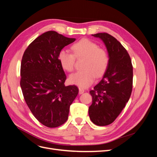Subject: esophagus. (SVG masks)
I'll use <instances>...</instances> for the list:
<instances>
[{"mask_svg": "<svg viewBox=\"0 0 157 157\" xmlns=\"http://www.w3.org/2000/svg\"><path fill=\"white\" fill-rule=\"evenodd\" d=\"M85 92V90L82 88H79V94H82Z\"/></svg>", "mask_w": 157, "mask_h": 157, "instance_id": "esophagus-1", "label": "esophagus"}]
</instances>
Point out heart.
Masks as SVG:
<instances>
[{"label":"heart","instance_id":"obj_1","mask_svg":"<svg viewBox=\"0 0 157 157\" xmlns=\"http://www.w3.org/2000/svg\"><path fill=\"white\" fill-rule=\"evenodd\" d=\"M71 49L73 54L64 50L58 54L59 62L65 71L71 72L74 70L75 58L84 59L82 67L83 70L70 76L71 83L86 88L93 83L96 77L99 78L105 73L109 64V56L107 52L99 48L96 42L82 39L74 43Z\"/></svg>","mask_w":157,"mask_h":157}]
</instances>
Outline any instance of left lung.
<instances>
[{"mask_svg":"<svg viewBox=\"0 0 157 157\" xmlns=\"http://www.w3.org/2000/svg\"><path fill=\"white\" fill-rule=\"evenodd\" d=\"M105 44L109 67L101 81L90 90L92 103L89 107L90 120L98 126H107L119 115L132 91L133 67L127 50L115 37L107 33L92 35Z\"/></svg>","mask_w":157,"mask_h":157,"instance_id":"1","label":"left lung"}]
</instances>
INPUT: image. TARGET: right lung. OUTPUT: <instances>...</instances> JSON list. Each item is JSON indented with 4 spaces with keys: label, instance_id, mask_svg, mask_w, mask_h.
<instances>
[{
    "label": "right lung",
    "instance_id": "obj_1",
    "mask_svg": "<svg viewBox=\"0 0 157 157\" xmlns=\"http://www.w3.org/2000/svg\"><path fill=\"white\" fill-rule=\"evenodd\" d=\"M76 39L56 31L44 33L28 46L21 63L20 86L33 115L41 124L58 127L67 121L69 108L78 89L65 86L66 75L58 54Z\"/></svg>",
    "mask_w": 157,
    "mask_h": 157
}]
</instances>
